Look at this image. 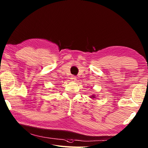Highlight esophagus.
I'll list each match as a JSON object with an SVG mask.
<instances>
[{"mask_svg":"<svg viewBox=\"0 0 148 148\" xmlns=\"http://www.w3.org/2000/svg\"><path fill=\"white\" fill-rule=\"evenodd\" d=\"M71 80L72 81V82H75L77 80V78L75 77H74V76H72L71 77Z\"/></svg>","mask_w":148,"mask_h":148,"instance_id":"1","label":"esophagus"}]
</instances>
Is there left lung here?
Returning <instances> with one entry per match:
<instances>
[{"mask_svg":"<svg viewBox=\"0 0 148 148\" xmlns=\"http://www.w3.org/2000/svg\"><path fill=\"white\" fill-rule=\"evenodd\" d=\"M95 95H92V96L90 97V98H92V99H93V98H95Z\"/></svg>","mask_w":148,"mask_h":148,"instance_id":"8db88e82","label":"left lung"}]
</instances>
